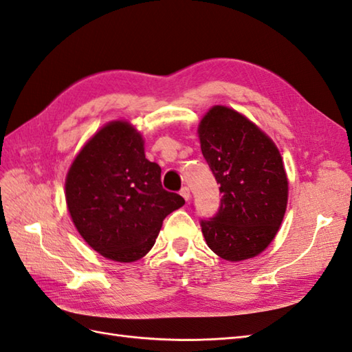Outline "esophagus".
Listing matches in <instances>:
<instances>
[{"instance_id":"1","label":"esophagus","mask_w":352,"mask_h":352,"mask_svg":"<svg viewBox=\"0 0 352 352\" xmlns=\"http://www.w3.org/2000/svg\"><path fill=\"white\" fill-rule=\"evenodd\" d=\"M180 195L186 199V201H189V198H190V190H189V188H182V190H180Z\"/></svg>"}]
</instances>
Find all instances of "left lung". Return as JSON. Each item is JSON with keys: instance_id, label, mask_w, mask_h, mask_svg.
<instances>
[{"instance_id": "8db88e82", "label": "left lung", "mask_w": 352, "mask_h": 352, "mask_svg": "<svg viewBox=\"0 0 352 352\" xmlns=\"http://www.w3.org/2000/svg\"><path fill=\"white\" fill-rule=\"evenodd\" d=\"M201 151L221 188L213 218L201 230L228 261L257 256L272 242L287 206V177L274 142L236 110L214 106L198 129Z\"/></svg>"}]
</instances>
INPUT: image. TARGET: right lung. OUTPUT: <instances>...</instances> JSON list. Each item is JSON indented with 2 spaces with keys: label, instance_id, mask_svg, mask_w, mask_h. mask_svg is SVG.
I'll list each match as a JSON object with an SVG mask.
<instances>
[{
  "label": "right lung",
  "instance_id": "add662e5",
  "mask_svg": "<svg viewBox=\"0 0 352 352\" xmlns=\"http://www.w3.org/2000/svg\"><path fill=\"white\" fill-rule=\"evenodd\" d=\"M160 174L129 122L102 126L66 177V203L81 237L110 260L129 263L144 257L163 219L184 204L178 193L163 189Z\"/></svg>",
  "mask_w": 352,
  "mask_h": 352
}]
</instances>
